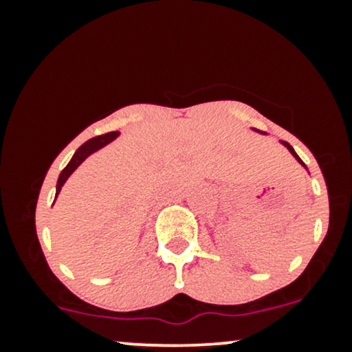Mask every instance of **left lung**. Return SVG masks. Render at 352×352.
I'll return each instance as SVG.
<instances>
[{"mask_svg":"<svg viewBox=\"0 0 352 352\" xmlns=\"http://www.w3.org/2000/svg\"><path fill=\"white\" fill-rule=\"evenodd\" d=\"M283 144H285V145H286V147H288V151L293 153V155H294V159H296V160H298V162H300L301 165H305V164H302V162H301V159H300V157H298V153H296V152H294V148L292 147V145H289L288 142H283Z\"/></svg>","mask_w":352,"mask_h":352,"instance_id":"8db88e82","label":"left lung"}]
</instances>
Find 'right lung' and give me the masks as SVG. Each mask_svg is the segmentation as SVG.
Listing matches in <instances>:
<instances>
[{
  "label": "right lung",
  "mask_w": 352,
  "mask_h": 352,
  "mask_svg": "<svg viewBox=\"0 0 352 352\" xmlns=\"http://www.w3.org/2000/svg\"><path fill=\"white\" fill-rule=\"evenodd\" d=\"M119 135V132H107V134H102V135H98V137H92V139H89L86 144H82L80 147L76 151L74 155H72L71 162L64 167V170L60 172L59 179H58V185H56V197H58V193L60 192V188H63L64 182L69 179V175L72 172L76 170V168L79 167L80 164L84 162V160L87 159L89 155H91L92 152L99 151L100 147H104V145L112 142V140L116 139V137Z\"/></svg>",
  "instance_id": "right-lung-1"
}]
</instances>
